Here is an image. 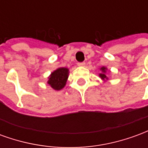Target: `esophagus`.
Returning <instances> with one entry per match:
<instances>
[{"instance_id":"esophagus-1","label":"esophagus","mask_w":148,"mask_h":148,"mask_svg":"<svg viewBox=\"0 0 148 148\" xmlns=\"http://www.w3.org/2000/svg\"><path fill=\"white\" fill-rule=\"evenodd\" d=\"M85 65H86V62H78V63H77V66H84Z\"/></svg>"}]
</instances>
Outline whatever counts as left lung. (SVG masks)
Returning a JSON list of instances; mask_svg holds the SVG:
<instances>
[{"label": "left lung", "instance_id": "1", "mask_svg": "<svg viewBox=\"0 0 148 148\" xmlns=\"http://www.w3.org/2000/svg\"><path fill=\"white\" fill-rule=\"evenodd\" d=\"M101 70L102 71V74H100V77H101L102 79H105V78H106V79H107V77H106V74H105V73L106 72V68L103 66V67L101 68Z\"/></svg>", "mask_w": 148, "mask_h": 148}]
</instances>
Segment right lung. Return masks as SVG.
<instances>
[{
    "label": "right lung",
    "instance_id": "obj_1",
    "mask_svg": "<svg viewBox=\"0 0 148 148\" xmlns=\"http://www.w3.org/2000/svg\"><path fill=\"white\" fill-rule=\"evenodd\" d=\"M68 70L67 68H58L56 71L52 72L49 77L47 83L55 90H62L66 85V80L68 78Z\"/></svg>",
    "mask_w": 148,
    "mask_h": 148
}]
</instances>
